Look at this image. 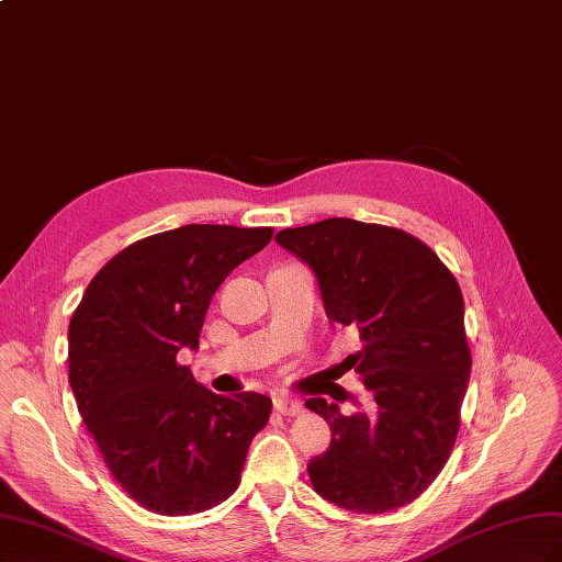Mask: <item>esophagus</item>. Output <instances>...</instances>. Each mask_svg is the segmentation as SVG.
Segmentation results:
<instances>
[{
  "instance_id": "esophagus-1",
  "label": "esophagus",
  "mask_w": 562,
  "mask_h": 562,
  "mask_svg": "<svg viewBox=\"0 0 562 562\" xmlns=\"http://www.w3.org/2000/svg\"><path fill=\"white\" fill-rule=\"evenodd\" d=\"M272 406H276V411L280 415H299L301 411H304L301 401L290 398V396H276V398H272Z\"/></svg>"
}]
</instances>
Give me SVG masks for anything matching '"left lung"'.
Instances as JSON below:
<instances>
[{"label":"left lung","mask_w":562,"mask_h":562,"mask_svg":"<svg viewBox=\"0 0 562 562\" xmlns=\"http://www.w3.org/2000/svg\"><path fill=\"white\" fill-rule=\"evenodd\" d=\"M318 278L327 318L351 325L361 351L353 368L375 415H344L308 398L333 429L329 449L308 463L315 492L351 513L408 506L437 480L460 427L472 356L463 294L453 272L406 229L327 218L276 235Z\"/></svg>","instance_id":"obj_1"}]
</instances>
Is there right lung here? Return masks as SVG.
<instances>
[{
  "instance_id": "1",
  "label": "right lung",
  "mask_w": 562,
  "mask_h": 562,
  "mask_svg": "<svg viewBox=\"0 0 562 562\" xmlns=\"http://www.w3.org/2000/svg\"><path fill=\"white\" fill-rule=\"evenodd\" d=\"M272 227L182 225L133 241L97 272L68 325V382L113 480L158 515L235 494L272 401L218 396L178 361L199 347L211 296Z\"/></svg>"
}]
</instances>
